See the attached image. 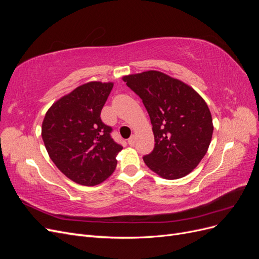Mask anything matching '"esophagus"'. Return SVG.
<instances>
[{
  "label": "esophagus",
  "mask_w": 259,
  "mask_h": 259,
  "mask_svg": "<svg viewBox=\"0 0 259 259\" xmlns=\"http://www.w3.org/2000/svg\"><path fill=\"white\" fill-rule=\"evenodd\" d=\"M135 142H136L135 136H131V137H130V139H128V145L133 147V146L135 145Z\"/></svg>",
  "instance_id": "esophagus-1"
}]
</instances>
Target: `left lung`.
<instances>
[{
    "mask_svg": "<svg viewBox=\"0 0 259 259\" xmlns=\"http://www.w3.org/2000/svg\"><path fill=\"white\" fill-rule=\"evenodd\" d=\"M150 116L154 149L144 162L165 179L182 178L198 166L213 135L209 109L191 86L150 70L123 76Z\"/></svg>",
    "mask_w": 259,
    "mask_h": 259,
    "instance_id": "obj_1",
    "label": "left lung"
}]
</instances>
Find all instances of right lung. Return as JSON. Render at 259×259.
I'll return each mask as SVG.
<instances>
[{"label": "right lung", "instance_id": "obj_1", "mask_svg": "<svg viewBox=\"0 0 259 259\" xmlns=\"http://www.w3.org/2000/svg\"><path fill=\"white\" fill-rule=\"evenodd\" d=\"M112 88V82L82 84L55 101L43 120L42 138L51 160L79 185H99L111 176L123 149L100 119Z\"/></svg>", "mask_w": 259, "mask_h": 259}]
</instances>
